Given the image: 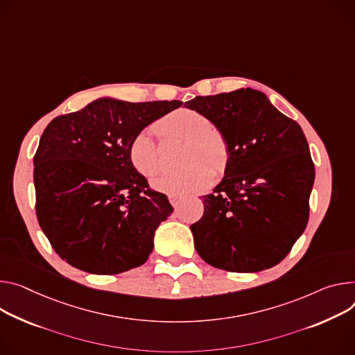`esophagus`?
<instances>
[{"mask_svg":"<svg viewBox=\"0 0 355 355\" xmlns=\"http://www.w3.org/2000/svg\"><path fill=\"white\" fill-rule=\"evenodd\" d=\"M170 202L173 207H178V204L181 202V198L180 197H170Z\"/></svg>","mask_w":355,"mask_h":355,"instance_id":"obj_1","label":"esophagus"}]
</instances>
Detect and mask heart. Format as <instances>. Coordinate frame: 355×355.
<instances>
[{
	"label": "heart",
	"instance_id": "b5f03b06",
	"mask_svg": "<svg viewBox=\"0 0 355 355\" xmlns=\"http://www.w3.org/2000/svg\"><path fill=\"white\" fill-rule=\"evenodd\" d=\"M155 133L163 139L187 141L185 170L168 173L153 181V187L171 197H185L208 189L216 177L227 173L231 161V146L220 128L211 125V120L196 109H177L154 124ZM128 159L144 178L155 177L161 168L159 148L147 132H137L128 143Z\"/></svg>",
	"mask_w": 355,
	"mask_h": 355
}]
</instances>
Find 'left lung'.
I'll return each instance as SVG.
<instances>
[{
	"mask_svg": "<svg viewBox=\"0 0 355 355\" xmlns=\"http://www.w3.org/2000/svg\"><path fill=\"white\" fill-rule=\"evenodd\" d=\"M185 107L208 116L231 146L223 180L191 225L198 254L228 272L273 268L309 220L314 164L302 127L252 89L197 96Z\"/></svg>",
	"mask_w": 355,
	"mask_h": 355,
	"instance_id": "1",
	"label": "left lung"
}]
</instances>
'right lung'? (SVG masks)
<instances>
[{"label": "right lung", "instance_id": "obj_1", "mask_svg": "<svg viewBox=\"0 0 355 355\" xmlns=\"http://www.w3.org/2000/svg\"><path fill=\"white\" fill-rule=\"evenodd\" d=\"M180 101L98 99L55 117L34 155L40 227L63 261L87 273L141 266L158 225L174 211L128 159V143Z\"/></svg>", "mask_w": 355, "mask_h": 355}]
</instances>
